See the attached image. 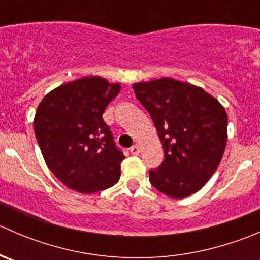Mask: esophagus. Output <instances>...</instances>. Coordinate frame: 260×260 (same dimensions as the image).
I'll list each match as a JSON object with an SVG mask.
<instances>
[{
    "label": "esophagus",
    "mask_w": 260,
    "mask_h": 260,
    "mask_svg": "<svg viewBox=\"0 0 260 260\" xmlns=\"http://www.w3.org/2000/svg\"><path fill=\"white\" fill-rule=\"evenodd\" d=\"M129 152L133 154V156H138V154H140V146H138V145H133L129 148Z\"/></svg>",
    "instance_id": "obj_1"
}]
</instances>
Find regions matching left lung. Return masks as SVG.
Here are the masks:
<instances>
[{"instance_id":"8db88e82","label":"left lung","mask_w":260,"mask_h":260,"mask_svg":"<svg viewBox=\"0 0 260 260\" xmlns=\"http://www.w3.org/2000/svg\"><path fill=\"white\" fill-rule=\"evenodd\" d=\"M136 98L151 115L165 152L149 171L152 185L172 199L198 192L216 171L228 140V114L200 86L171 79L133 84Z\"/></svg>"}]
</instances>
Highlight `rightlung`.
<instances>
[{
    "instance_id": "1",
    "label": "right lung",
    "mask_w": 260,
    "mask_h": 260,
    "mask_svg": "<svg viewBox=\"0 0 260 260\" xmlns=\"http://www.w3.org/2000/svg\"><path fill=\"white\" fill-rule=\"evenodd\" d=\"M119 91L120 84L85 77L57 86L39 104L36 140L50 171L67 187L94 193L119 180L124 154L102 117Z\"/></svg>"
}]
</instances>
